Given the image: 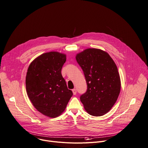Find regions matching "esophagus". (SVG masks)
<instances>
[{"label": "esophagus", "instance_id": "obj_1", "mask_svg": "<svg viewBox=\"0 0 148 148\" xmlns=\"http://www.w3.org/2000/svg\"><path fill=\"white\" fill-rule=\"evenodd\" d=\"M72 91H73V93L74 95H76V93H77V90H76L75 89H73L72 90Z\"/></svg>", "mask_w": 148, "mask_h": 148}]
</instances>
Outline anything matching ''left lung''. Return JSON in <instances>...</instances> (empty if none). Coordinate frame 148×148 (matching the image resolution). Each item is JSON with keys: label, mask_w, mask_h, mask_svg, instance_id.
Wrapping results in <instances>:
<instances>
[{"label": "left lung", "mask_w": 148, "mask_h": 148, "mask_svg": "<svg viewBox=\"0 0 148 148\" xmlns=\"http://www.w3.org/2000/svg\"><path fill=\"white\" fill-rule=\"evenodd\" d=\"M87 84L80 96L86 112L93 116L109 112L116 102L121 89L117 66L110 55L99 49L89 48L76 55Z\"/></svg>", "instance_id": "8db88e82"}]
</instances>
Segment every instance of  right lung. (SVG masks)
I'll use <instances>...</instances> for the list:
<instances>
[{"label": "right lung", "instance_id": "1", "mask_svg": "<svg viewBox=\"0 0 148 148\" xmlns=\"http://www.w3.org/2000/svg\"><path fill=\"white\" fill-rule=\"evenodd\" d=\"M66 55L58 52L43 53L28 67L26 90L35 108L42 114L55 118L65 110L73 96L61 71Z\"/></svg>", "mask_w": 148, "mask_h": 148}]
</instances>
